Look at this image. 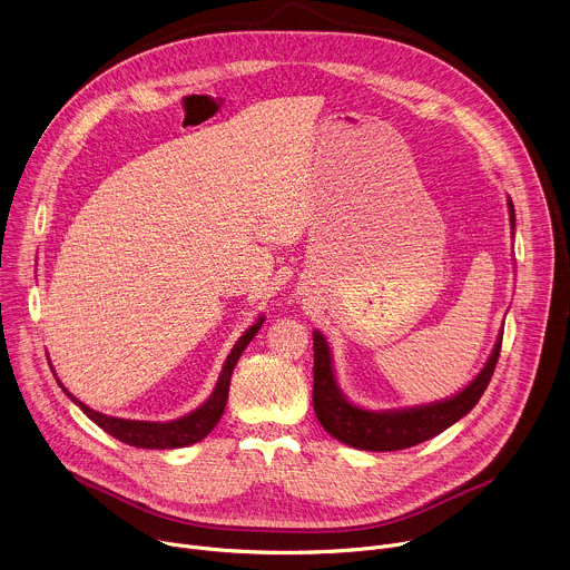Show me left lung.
<instances>
[{"mask_svg":"<svg viewBox=\"0 0 570 570\" xmlns=\"http://www.w3.org/2000/svg\"><path fill=\"white\" fill-rule=\"evenodd\" d=\"M510 218L514 227V205L508 200ZM503 334L499 336V343L482 367V372L455 396L420 405V409L411 411H394V413H370L352 405L338 390L334 367H332V354L327 341L322 338L320 332H313V411L322 429L332 438L363 451H399L411 449L415 444H422L442 431H446L451 424H455L460 417H464L482 392L492 381V374L497 370L499 356H501Z\"/></svg>","mask_w":570,"mask_h":570,"instance_id":"obj_1","label":"left lung"}]
</instances>
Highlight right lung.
<instances>
[{"label": "right lung", "instance_id": "1", "mask_svg": "<svg viewBox=\"0 0 570 570\" xmlns=\"http://www.w3.org/2000/svg\"><path fill=\"white\" fill-rule=\"evenodd\" d=\"M264 324V317H259L253 327L238 338V343L234 345V350L229 352L223 372L218 376V383L212 392V396L196 409L194 413H189L187 417H180L176 422H135V420H117V417H108L101 415L92 409H88L86 403H80L76 396H71L62 385V390L67 392V396L80 405L83 411L99 429H104L108 435L117 438L119 442L128 444V446H137V449H180V446H189L200 442L205 435H209L214 431V426L218 424L225 403H227V392H229V379H232V370L236 365V361L240 358L243 350L250 345V341L255 338V334L259 332V327Z\"/></svg>", "mask_w": 570, "mask_h": 570}]
</instances>
